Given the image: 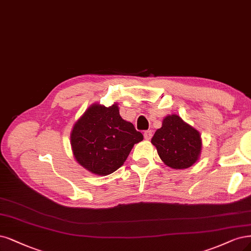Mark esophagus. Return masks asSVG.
<instances>
[{
    "mask_svg": "<svg viewBox=\"0 0 251 251\" xmlns=\"http://www.w3.org/2000/svg\"><path fill=\"white\" fill-rule=\"evenodd\" d=\"M151 137H152L151 131H145V132H144V138H145L146 140H151Z\"/></svg>",
    "mask_w": 251,
    "mask_h": 251,
    "instance_id": "esophagus-1",
    "label": "esophagus"
}]
</instances>
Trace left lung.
<instances>
[{
  "label": "left lung",
  "mask_w": 251,
  "mask_h": 251,
  "mask_svg": "<svg viewBox=\"0 0 251 251\" xmlns=\"http://www.w3.org/2000/svg\"><path fill=\"white\" fill-rule=\"evenodd\" d=\"M151 143L165 165L174 169L191 167L200 159L202 145L200 132L176 114L163 119Z\"/></svg>",
  "instance_id": "obj_1"
}]
</instances>
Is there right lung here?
<instances>
[{
  "label": "right lung",
  "mask_w": 251,
  "mask_h": 251,
  "mask_svg": "<svg viewBox=\"0 0 251 251\" xmlns=\"http://www.w3.org/2000/svg\"><path fill=\"white\" fill-rule=\"evenodd\" d=\"M143 140L133 124L119 115L117 103H93L77 119L71 134L76 162L98 176H108L124 165L134 144Z\"/></svg>",
  "instance_id": "right-lung-1"
}]
</instances>
